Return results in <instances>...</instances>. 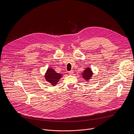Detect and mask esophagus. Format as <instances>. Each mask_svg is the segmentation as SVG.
I'll use <instances>...</instances> for the list:
<instances>
[{"instance_id": "34e87169", "label": "esophagus", "mask_w": 134, "mask_h": 134, "mask_svg": "<svg viewBox=\"0 0 134 134\" xmlns=\"http://www.w3.org/2000/svg\"><path fill=\"white\" fill-rule=\"evenodd\" d=\"M73 73H74V72H73L72 70H70V71H68V74H69V75H72Z\"/></svg>"}]
</instances>
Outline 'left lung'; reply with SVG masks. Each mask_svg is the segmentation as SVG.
<instances>
[{"mask_svg":"<svg viewBox=\"0 0 134 134\" xmlns=\"http://www.w3.org/2000/svg\"><path fill=\"white\" fill-rule=\"evenodd\" d=\"M93 74V72L91 70V68L90 67H87L85 68V69L83 71V73L82 74V75L83 78L85 80H86V81H88L89 80H90L92 77Z\"/></svg>","mask_w":134,"mask_h":134,"instance_id":"obj_1","label":"left lung"}]
</instances>
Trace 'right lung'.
<instances>
[{
  "instance_id": "add662e5",
  "label": "right lung",
  "mask_w": 134,
  "mask_h": 134,
  "mask_svg": "<svg viewBox=\"0 0 134 134\" xmlns=\"http://www.w3.org/2000/svg\"><path fill=\"white\" fill-rule=\"evenodd\" d=\"M63 75L55 71L52 68H48L45 74L44 77L46 80L51 85L55 86L62 78Z\"/></svg>"
}]
</instances>
